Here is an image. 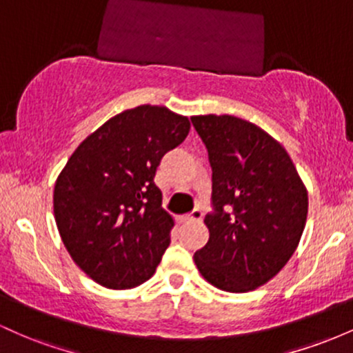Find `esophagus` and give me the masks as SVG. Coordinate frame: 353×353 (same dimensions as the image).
I'll return each mask as SVG.
<instances>
[{"label":"esophagus","mask_w":353,"mask_h":353,"mask_svg":"<svg viewBox=\"0 0 353 353\" xmlns=\"http://www.w3.org/2000/svg\"><path fill=\"white\" fill-rule=\"evenodd\" d=\"M181 221L182 222H201L202 221V212L199 209H196L192 214H189V216L181 217Z\"/></svg>","instance_id":"obj_1"}]
</instances>
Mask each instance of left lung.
<instances>
[{
  "label": "left lung",
  "instance_id": "left-lung-1",
  "mask_svg": "<svg viewBox=\"0 0 353 353\" xmlns=\"http://www.w3.org/2000/svg\"><path fill=\"white\" fill-rule=\"evenodd\" d=\"M212 168L209 241L194 254L202 277L244 294L282 270L301 242L309 196L283 145L249 121L192 116Z\"/></svg>",
  "mask_w": 353,
  "mask_h": 353
}]
</instances>
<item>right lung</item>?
Returning a JSON list of instances; mask_svg holds the SVG:
<instances>
[{
    "label": "right lung",
    "mask_w": 353,
    "mask_h": 353,
    "mask_svg": "<svg viewBox=\"0 0 353 353\" xmlns=\"http://www.w3.org/2000/svg\"><path fill=\"white\" fill-rule=\"evenodd\" d=\"M189 117L165 106L125 109L91 132L59 172L52 208L76 265L106 289L152 277L174 219L154 184L161 159L189 134Z\"/></svg>",
    "instance_id": "1"
}]
</instances>
